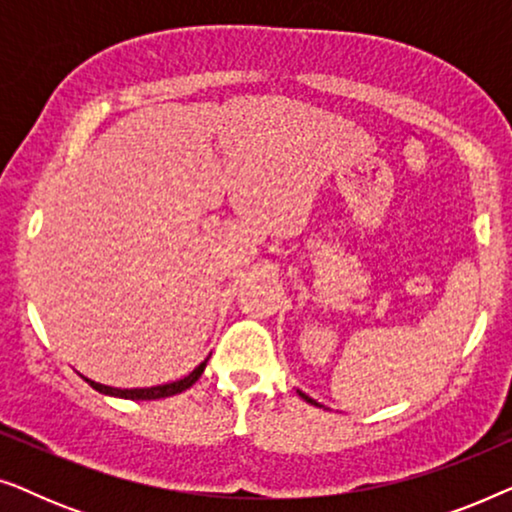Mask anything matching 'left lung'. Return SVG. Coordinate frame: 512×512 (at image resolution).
I'll list each match as a JSON object with an SVG mask.
<instances>
[{"instance_id":"8db88e82","label":"left lung","mask_w":512,"mask_h":512,"mask_svg":"<svg viewBox=\"0 0 512 512\" xmlns=\"http://www.w3.org/2000/svg\"><path fill=\"white\" fill-rule=\"evenodd\" d=\"M298 394H300V396H303L307 403H314V405H317V401H314V398H310V396H305V394H303V391H298Z\"/></svg>"}]
</instances>
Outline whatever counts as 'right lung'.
I'll return each mask as SVG.
<instances>
[{
  "label": "right lung",
  "instance_id": "right-lung-1",
  "mask_svg": "<svg viewBox=\"0 0 512 512\" xmlns=\"http://www.w3.org/2000/svg\"><path fill=\"white\" fill-rule=\"evenodd\" d=\"M205 366H207V359L202 361L200 366L195 368L191 375H186L184 380H177V382H172V384H160V387H151V389H116V387H107V384H97L93 380H86V382L93 389L100 391V394L130 398V401H156V398H167V396L181 394V391H186L188 387H193V384L198 382V377L205 373Z\"/></svg>",
  "mask_w": 512,
  "mask_h": 512
}]
</instances>
